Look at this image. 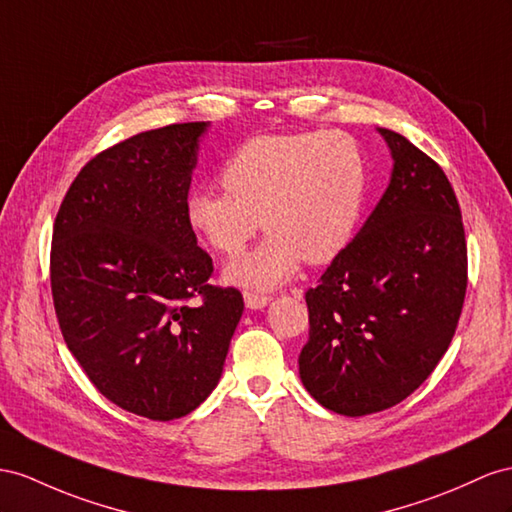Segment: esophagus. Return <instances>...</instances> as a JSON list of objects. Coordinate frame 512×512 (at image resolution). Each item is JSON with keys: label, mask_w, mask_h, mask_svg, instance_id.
<instances>
[{"label": "esophagus", "mask_w": 512, "mask_h": 512, "mask_svg": "<svg viewBox=\"0 0 512 512\" xmlns=\"http://www.w3.org/2000/svg\"><path fill=\"white\" fill-rule=\"evenodd\" d=\"M268 300H270V296H266V294L244 292V303H246L248 309H261V307H266Z\"/></svg>", "instance_id": "34e87169"}]
</instances>
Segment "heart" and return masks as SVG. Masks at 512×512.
<instances>
[{"mask_svg":"<svg viewBox=\"0 0 512 512\" xmlns=\"http://www.w3.org/2000/svg\"><path fill=\"white\" fill-rule=\"evenodd\" d=\"M222 186L190 192L188 225L216 253L233 257L264 218L266 240L229 264L227 279L270 290L303 259L320 266L348 246L368 192V162L346 134H261L229 157Z\"/></svg>","mask_w":512,"mask_h":512,"instance_id":"b5f03b06","label":"heart"}]
</instances>
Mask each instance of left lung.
I'll return each instance as SVG.
<instances>
[{
  "label": "left lung",
  "instance_id": "8db88e82",
  "mask_svg": "<svg viewBox=\"0 0 512 512\" xmlns=\"http://www.w3.org/2000/svg\"><path fill=\"white\" fill-rule=\"evenodd\" d=\"M391 181L361 231L305 292L309 339L300 381L324 409L359 417L391 409L448 350L467 292V242L441 166L378 129Z\"/></svg>",
  "mask_w": 512,
  "mask_h": 512
}]
</instances>
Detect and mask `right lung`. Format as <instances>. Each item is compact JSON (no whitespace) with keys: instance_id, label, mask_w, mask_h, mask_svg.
<instances>
[{"instance_id":"add662e5","label":"right lung","mask_w":512,"mask_h":512,"mask_svg":"<svg viewBox=\"0 0 512 512\" xmlns=\"http://www.w3.org/2000/svg\"><path fill=\"white\" fill-rule=\"evenodd\" d=\"M205 123L112 144L60 203L49 279L64 342L101 396L153 422L192 413L220 381L244 311L209 283L186 201Z\"/></svg>"}]
</instances>
